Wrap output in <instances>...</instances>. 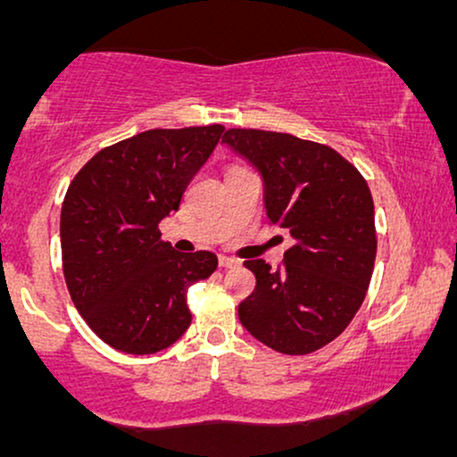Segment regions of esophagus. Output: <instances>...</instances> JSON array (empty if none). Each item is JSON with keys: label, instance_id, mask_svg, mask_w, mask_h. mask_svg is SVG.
I'll use <instances>...</instances> for the list:
<instances>
[{"label": "esophagus", "instance_id": "34e87169", "mask_svg": "<svg viewBox=\"0 0 457 457\" xmlns=\"http://www.w3.org/2000/svg\"><path fill=\"white\" fill-rule=\"evenodd\" d=\"M240 260L236 258H229V255H219V266L221 269H234V266H238Z\"/></svg>", "mask_w": 457, "mask_h": 457}]
</instances>
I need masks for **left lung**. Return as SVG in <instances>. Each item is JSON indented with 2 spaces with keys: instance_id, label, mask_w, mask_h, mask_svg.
<instances>
[{
  "instance_id": "obj_1",
  "label": "left lung",
  "mask_w": 457,
  "mask_h": 457,
  "mask_svg": "<svg viewBox=\"0 0 457 457\" xmlns=\"http://www.w3.org/2000/svg\"><path fill=\"white\" fill-rule=\"evenodd\" d=\"M223 144L264 180L269 221L290 234L277 270L246 260L253 295L240 324L283 354L316 353L344 333L363 305L376 260L374 199L359 170L316 141L258 129H229Z\"/></svg>"
}]
</instances>
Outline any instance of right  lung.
<instances>
[{
	"instance_id": "add662e5",
	"label": "right lung",
	"mask_w": 457,
	"mask_h": 457,
	"mask_svg": "<svg viewBox=\"0 0 457 457\" xmlns=\"http://www.w3.org/2000/svg\"><path fill=\"white\" fill-rule=\"evenodd\" d=\"M221 124L152 129L103 148L68 187L62 264L94 333L127 354L170 348L191 324L187 290L217 270L211 251L178 253L159 223L212 154Z\"/></svg>"
}]
</instances>
